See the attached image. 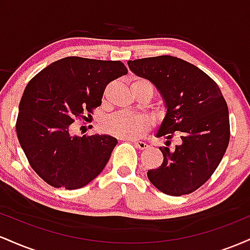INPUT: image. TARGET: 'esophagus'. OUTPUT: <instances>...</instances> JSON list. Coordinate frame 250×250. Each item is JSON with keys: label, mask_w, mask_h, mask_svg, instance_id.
I'll return each instance as SVG.
<instances>
[{"label": "esophagus", "mask_w": 250, "mask_h": 250, "mask_svg": "<svg viewBox=\"0 0 250 250\" xmlns=\"http://www.w3.org/2000/svg\"><path fill=\"white\" fill-rule=\"evenodd\" d=\"M131 142H134V145H135V147H136L137 149H147L148 148V145L146 142H143V141H131Z\"/></svg>", "instance_id": "34e87169"}]
</instances>
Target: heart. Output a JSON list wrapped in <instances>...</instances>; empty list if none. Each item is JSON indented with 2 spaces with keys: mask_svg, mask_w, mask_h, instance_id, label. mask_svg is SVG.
<instances>
[{
  "mask_svg": "<svg viewBox=\"0 0 250 250\" xmlns=\"http://www.w3.org/2000/svg\"><path fill=\"white\" fill-rule=\"evenodd\" d=\"M147 88L153 93V85L145 79H135L130 83V90ZM150 127V121L146 116L128 113H117L105 120L104 128L109 134L121 139H136L142 136Z\"/></svg>",
  "mask_w": 250,
  "mask_h": 250,
  "instance_id": "obj_1",
  "label": "heart"
}]
</instances>
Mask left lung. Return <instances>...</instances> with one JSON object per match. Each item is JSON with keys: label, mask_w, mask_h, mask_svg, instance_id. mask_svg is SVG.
Segmentation results:
<instances>
[{"label": "left lung", "mask_w": 250, "mask_h": 250, "mask_svg": "<svg viewBox=\"0 0 250 250\" xmlns=\"http://www.w3.org/2000/svg\"><path fill=\"white\" fill-rule=\"evenodd\" d=\"M128 65L153 83L166 107L156 136L165 137L167 147H160L163 162L148 170L149 181L171 196L193 193L220 165L230 137L228 107L219 85L205 71L174 56L135 60ZM174 133L181 142L169 148Z\"/></svg>", "instance_id": "obj_1"}]
</instances>
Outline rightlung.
<instances>
[{"instance_id": "obj_1", "label": "right lung", "mask_w": 250, "mask_h": 250, "mask_svg": "<svg viewBox=\"0 0 250 250\" xmlns=\"http://www.w3.org/2000/svg\"><path fill=\"white\" fill-rule=\"evenodd\" d=\"M128 73L120 61L64 57L30 80L19 105L16 133L31 168L55 188L87 186L105 167L117 140L77 136L71 123L102 103L105 85Z\"/></svg>"}]
</instances>
